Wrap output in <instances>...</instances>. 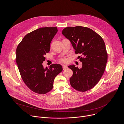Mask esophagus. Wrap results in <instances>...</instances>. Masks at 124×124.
<instances>
[{
    "label": "esophagus",
    "instance_id": "obj_1",
    "mask_svg": "<svg viewBox=\"0 0 124 124\" xmlns=\"http://www.w3.org/2000/svg\"><path fill=\"white\" fill-rule=\"evenodd\" d=\"M67 68H68V67L66 66H63V70H66V69H67Z\"/></svg>",
    "mask_w": 124,
    "mask_h": 124
}]
</instances>
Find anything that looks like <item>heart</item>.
Listing matches in <instances>:
<instances>
[{
	"label": "heart",
	"instance_id": "heart-1",
	"mask_svg": "<svg viewBox=\"0 0 124 124\" xmlns=\"http://www.w3.org/2000/svg\"><path fill=\"white\" fill-rule=\"evenodd\" d=\"M60 61L61 62H62V63H66L68 62V59H66V58H62L60 60Z\"/></svg>",
	"mask_w": 124,
	"mask_h": 124
}]
</instances>
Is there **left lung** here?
<instances>
[{
    "mask_svg": "<svg viewBox=\"0 0 124 124\" xmlns=\"http://www.w3.org/2000/svg\"><path fill=\"white\" fill-rule=\"evenodd\" d=\"M62 33L71 42L76 54H81L82 68L69 66L73 71L71 86L79 92L93 88L101 78L106 68L108 54L103 38L87 27L77 26L64 29Z\"/></svg>",
    "mask_w": 124,
    "mask_h": 124,
    "instance_id": "1",
    "label": "left lung"
}]
</instances>
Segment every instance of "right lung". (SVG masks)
<instances>
[{"mask_svg":"<svg viewBox=\"0 0 124 124\" xmlns=\"http://www.w3.org/2000/svg\"><path fill=\"white\" fill-rule=\"evenodd\" d=\"M58 31L56 27H44L26 34L16 50V62L23 81L32 92L44 94L53 88L55 77L63 70L60 64L44 68L45 55Z\"/></svg>","mask_w":124,"mask_h":124,"instance_id":"right-lung-1","label":"right lung"}]
</instances>
